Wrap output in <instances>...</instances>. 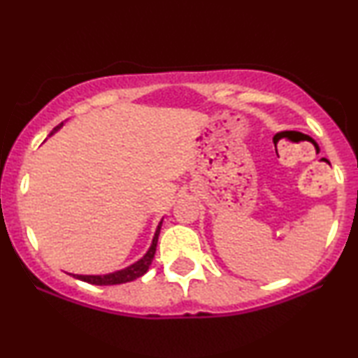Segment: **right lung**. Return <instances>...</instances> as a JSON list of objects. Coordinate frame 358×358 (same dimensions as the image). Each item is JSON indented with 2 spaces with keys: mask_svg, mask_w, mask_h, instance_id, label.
<instances>
[{
  "mask_svg": "<svg viewBox=\"0 0 358 358\" xmlns=\"http://www.w3.org/2000/svg\"><path fill=\"white\" fill-rule=\"evenodd\" d=\"M60 127H62V124L57 125L55 129L50 131V135L53 134V131H57L58 129H60ZM159 229H161V223L158 224V228H156L153 243H151V248L148 249V252H146L138 262H135L134 266L127 267V268H124V271L107 273V275H73V277L78 278V280L91 283V285H119V283H127V282L135 280V278H138L143 275V273H146L148 267L151 266V261H153L155 252H156V244H158Z\"/></svg>",
  "mask_w": 358,
  "mask_h": 358,
  "instance_id": "add662e5",
  "label": "right lung"
}]
</instances>
